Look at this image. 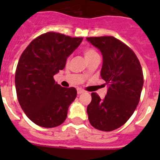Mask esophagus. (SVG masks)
<instances>
[{
	"instance_id": "1",
	"label": "esophagus",
	"mask_w": 160,
	"mask_h": 160,
	"mask_svg": "<svg viewBox=\"0 0 160 160\" xmlns=\"http://www.w3.org/2000/svg\"><path fill=\"white\" fill-rule=\"evenodd\" d=\"M83 92H84V90L83 89H80V88H78V89H77V93H78V94H81Z\"/></svg>"
}]
</instances>
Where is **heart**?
I'll use <instances>...</instances> for the list:
<instances>
[{
	"label": "heart",
	"mask_w": 160,
	"mask_h": 160,
	"mask_svg": "<svg viewBox=\"0 0 160 160\" xmlns=\"http://www.w3.org/2000/svg\"><path fill=\"white\" fill-rule=\"evenodd\" d=\"M83 55H84V57L87 59V61H89L93 58L98 56L96 50L93 49V48H87V49H85L83 50Z\"/></svg>",
	"instance_id": "heart-1"
}]
</instances>
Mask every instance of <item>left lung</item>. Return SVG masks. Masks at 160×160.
<instances>
[{"label": "left lung", "instance_id": "8db88e82", "mask_svg": "<svg viewBox=\"0 0 160 160\" xmlns=\"http://www.w3.org/2000/svg\"><path fill=\"white\" fill-rule=\"evenodd\" d=\"M87 40L103 56L101 77L108 89L104 99L92 93L87 111L90 125L110 132L124 125L136 109L143 87L141 64L133 51L113 36L89 37Z\"/></svg>", "mask_w": 160, "mask_h": 160}]
</instances>
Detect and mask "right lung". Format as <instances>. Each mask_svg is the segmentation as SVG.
<instances>
[{"label": "right lung", "instance_id": "right-lung-1", "mask_svg": "<svg viewBox=\"0 0 160 160\" xmlns=\"http://www.w3.org/2000/svg\"><path fill=\"white\" fill-rule=\"evenodd\" d=\"M82 40L49 32L31 42L22 52L15 72L18 100L27 117L38 126L54 128L67 118L77 90L62 88L53 76L63 70Z\"/></svg>", "mask_w": 160, "mask_h": 160}]
</instances>
